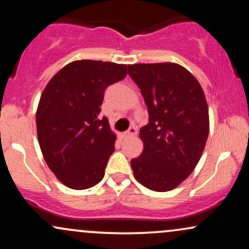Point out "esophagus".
<instances>
[{
  "label": "esophagus",
  "instance_id": "34e87169",
  "mask_svg": "<svg viewBox=\"0 0 249 249\" xmlns=\"http://www.w3.org/2000/svg\"><path fill=\"white\" fill-rule=\"evenodd\" d=\"M137 132H138V130H137L136 126H131L128 130L126 131V132L124 133V137H126V138H130V137H134L137 134Z\"/></svg>",
  "mask_w": 249,
  "mask_h": 249
}]
</instances>
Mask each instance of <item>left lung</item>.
<instances>
[{"mask_svg":"<svg viewBox=\"0 0 249 249\" xmlns=\"http://www.w3.org/2000/svg\"><path fill=\"white\" fill-rule=\"evenodd\" d=\"M141 89L148 124L139 131L144 151L131 160L134 178L166 192L181 184L198 164L208 137L205 93L190 71L176 63L128 65Z\"/></svg>","mask_w":249,"mask_h":249,"instance_id":"8db88e82","label":"left lung"}]
</instances>
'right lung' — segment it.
<instances>
[{
    "instance_id": "1",
    "label": "right lung",
    "mask_w": 249,
    "mask_h": 249,
    "mask_svg": "<svg viewBox=\"0 0 249 249\" xmlns=\"http://www.w3.org/2000/svg\"><path fill=\"white\" fill-rule=\"evenodd\" d=\"M127 67L83 59L65 65L43 91L36 113L45 162L65 186L98 184L115 151L116 136L99 116L107 87L125 78Z\"/></svg>"
}]
</instances>
